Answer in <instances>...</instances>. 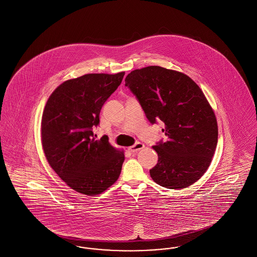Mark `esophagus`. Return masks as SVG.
Wrapping results in <instances>:
<instances>
[{"label": "esophagus", "mask_w": 257, "mask_h": 257, "mask_svg": "<svg viewBox=\"0 0 257 257\" xmlns=\"http://www.w3.org/2000/svg\"><path fill=\"white\" fill-rule=\"evenodd\" d=\"M144 147H145L144 144H142V143H137V144H135L134 146L129 147L128 149H129V151L132 152V153H137L138 151L142 150Z\"/></svg>", "instance_id": "esophagus-1"}]
</instances>
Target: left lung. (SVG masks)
Wrapping results in <instances>:
<instances>
[{
  "label": "left lung",
  "instance_id": "left-lung-1",
  "mask_svg": "<svg viewBox=\"0 0 257 257\" xmlns=\"http://www.w3.org/2000/svg\"><path fill=\"white\" fill-rule=\"evenodd\" d=\"M125 86L138 99L151 124L161 120L167 141L153 149L158 163L151 178L160 186L180 190L207 171L218 143L215 113L199 86L187 75L161 66L136 69Z\"/></svg>",
  "mask_w": 257,
  "mask_h": 257
}]
</instances>
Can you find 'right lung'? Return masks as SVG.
Instances as JSON below:
<instances>
[{"label":"right lung","mask_w":257,"mask_h":257,"mask_svg":"<svg viewBox=\"0 0 257 257\" xmlns=\"http://www.w3.org/2000/svg\"><path fill=\"white\" fill-rule=\"evenodd\" d=\"M124 72L86 74L65 81L51 94L41 120V141L51 168L71 189L99 195L121 172L124 154L104 135L95 140L104 103L121 84Z\"/></svg>","instance_id":"1"}]
</instances>
